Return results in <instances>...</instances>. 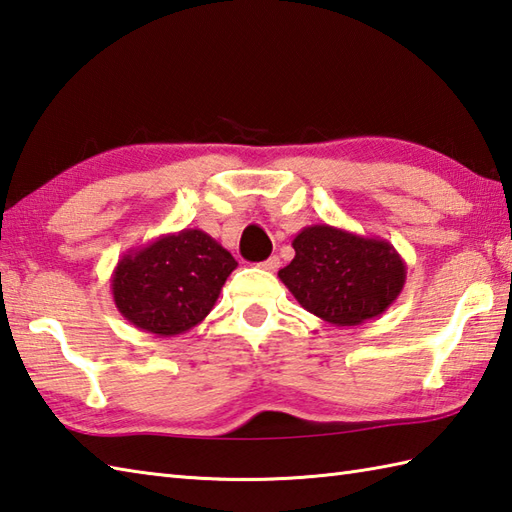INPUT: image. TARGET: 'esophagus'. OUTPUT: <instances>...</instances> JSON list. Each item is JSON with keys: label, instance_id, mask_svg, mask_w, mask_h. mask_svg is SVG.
Masks as SVG:
<instances>
[{"label": "esophagus", "instance_id": "34e87169", "mask_svg": "<svg viewBox=\"0 0 512 512\" xmlns=\"http://www.w3.org/2000/svg\"><path fill=\"white\" fill-rule=\"evenodd\" d=\"M260 267H263L265 271H276L280 267V258L278 256H269L267 260H263V263H260Z\"/></svg>", "mask_w": 512, "mask_h": 512}]
</instances>
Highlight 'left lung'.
Segmentation results:
<instances>
[{
    "label": "left lung",
    "instance_id": "1",
    "mask_svg": "<svg viewBox=\"0 0 512 512\" xmlns=\"http://www.w3.org/2000/svg\"><path fill=\"white\" fill-rule=\"evenodd\" d=\"M295 256L278 278L306 311L335 326H359L399 298L407 267L394 245L326 223L293 238Z\"/></svg>",
    "mask_w": 512,
    "mask_h": 512
}]
</instances>
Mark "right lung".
Segmentation results:
<instances>
[{
	"instance_id": "1",
	"label": "right lung",
	"mask_w": 512,
	"mask_h": 512,
	"mask_svg": "<svg viewBox=\"0 0 512 512\" xmlns=\"http://www.w3.org/2000/svg\"><path fill=\"white\" fill-rule=\"evenodd\" d=\"M236 265L197 227L162 234L122 254L111 274L113 302L140 331L175 337L206 320Z\"/></svg>"
}]
</instances>
